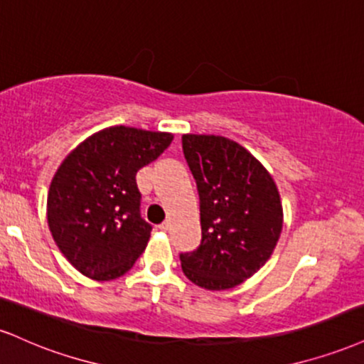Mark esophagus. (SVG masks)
<instances>
[{
	"mask_svg": "<svg viewBox=\"0 0 364 364\" xmlns=\"http://www.w3.org/2000/svg\"><path fill=\"white\" fill-rule=\"evenodd\" d=\"M169 227H171V225H169V222L166 220V222H163V224L159 225V229H161V230H169Z\"/></svg>",
	"mask_w": 364,
	"mask_h": 364,
	"instance_id": "obj_1",
	"label": "esophagus"
}]
</instances>
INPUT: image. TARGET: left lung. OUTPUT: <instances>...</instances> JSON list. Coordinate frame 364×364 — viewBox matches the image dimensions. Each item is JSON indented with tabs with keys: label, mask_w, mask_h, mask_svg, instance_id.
Instances as JSON below:
<instances>
[{
	"label": "left lung",
	"mask_w": 364,
	"mask_h": 364,
	"mask_svg": "<svg viewBox=\"0 0 364 364\" xmlns=\"http://www.w3.org/2000/svg\"><path fill=\"white\" fill-rule=\"evenodd\" d=\"M183 152L200 195L201 244L181 254L191 283L222 291L266 264L283 229V205L269 171L222 135H183Z\"/></svg>",
	"instance_id": "obj_1"
}]
</instances>
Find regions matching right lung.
Listing matches in <instances>:
<instances>
[{"label":"right lung","instance_id":"obj_1","mask_svg":"<svg viewBox=\"0 0 364 364\" xmlns=\"http://www.w3.org/2000/svg\"><path fill=\"white\" fill-rule=\"evenodd\" d=\"M173 134L115 125L64 157L47 195V224L65 259L85 277L110 282L134 266L151 239L140 217L135 174L169 147Z\"/></svg>","mask_w":364,"mask_h":364}]
</instances>
